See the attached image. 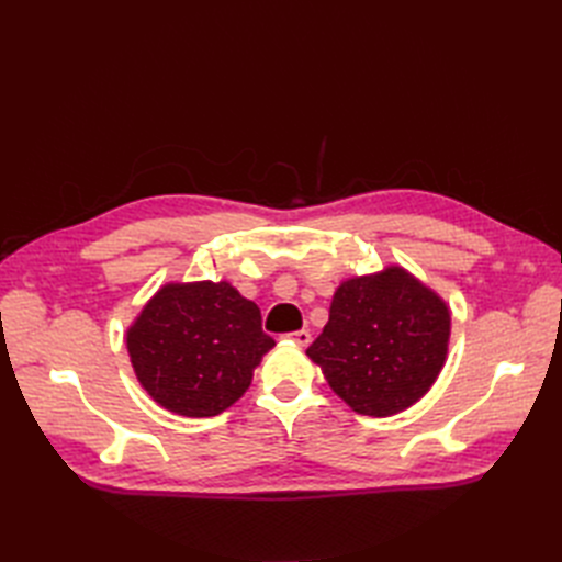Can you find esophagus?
Listing matches in <instances>:
<instances>
[{
  "mask_svg": "<svg viewBox=\"0 0 562 562\" xmlns=\"http://www.w3.org/2000/svg\"><path fill=\"white\" fill-rule=\"evenodd\" d=\"M288 337H291L293 342H295V345H300V347H307V345L312 342V333H310V330H304V328H302V330L291 333Z\"/></svg>",
  "mask_w": 562,
  "mask_h": 562,
  "instance_id": "1",
  "label": "esophagus"
}]
</instances>
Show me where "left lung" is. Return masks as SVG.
Listing matches in <instances>:
<instances>
[{
    "label": "left lung",
    "mask_w": 562,
    "mask_h": 562,
    "mask_svg": "<svg viewBox=\"0 0 562 562\" xmlns=\"http://www.w3.org/2000/svg\"><path fill=\"white\" fill-rule=\"evenodd\" d=\"M448 337L446 304L391 267L337 288L326 328L307 353L356 413L386 417L427 394L443 368Z\"/></svg>",
    "instance_id": "8db88e82"
}]
</instances>
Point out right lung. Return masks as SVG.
<instances>
[{
	"mask_svg": "<svg viewBox=\"0 0 562 562\" xmlns=\"http://www.w3.org/2000/svg\"><path fill=\"white\" fill-rule=\"evenodd\" d=\"M126 339L135 375L149 396L187 417L227 411L274 347L262 333L258 304L225 281L161 288Z\"/></svg>",
	"mask_w": 562,
	"mask_h": 562,
	"instance_id": "obj_1",
	"label": "right lung"
}]
</instances>
